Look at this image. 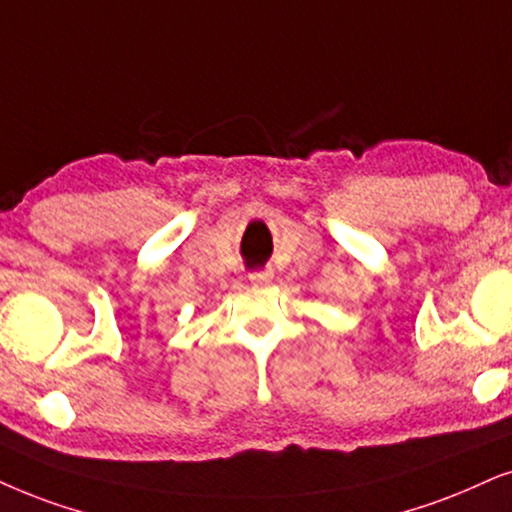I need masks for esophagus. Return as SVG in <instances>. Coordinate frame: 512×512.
<instances>
[{
	"label": "esophagus",
	"instance_id": "1",
	"mask_svg": "<svg viewBox=\"0 0 512 512\" xmlns=\"http://www.w3.org/2000/svg\"><path fill=\"white\" fill-rule=\"evenodd\" d=\"M250 278V283L255 288H260V286H267V283L271 281V278H274V271L271 269H262V271H252V274L248 276Z\"/></svg>",
	"mask_w": 512,
	"mask_h": 512
}]
</instances>
